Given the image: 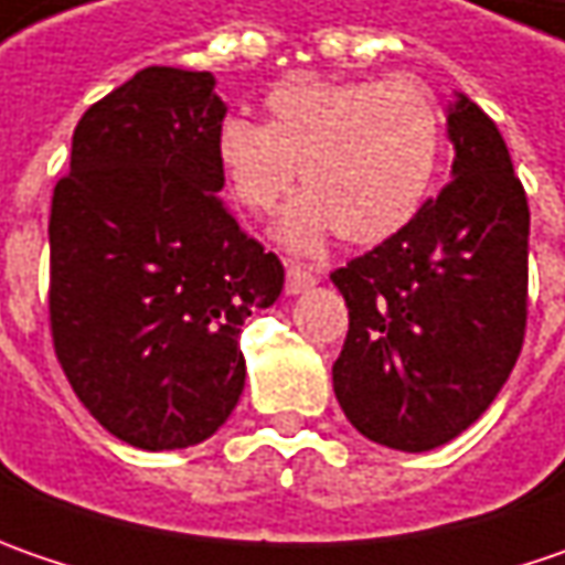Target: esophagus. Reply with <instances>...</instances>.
I'll list each match as a JSON object with an SVG mask.
<instances>
[{
    "label": "esophagus",
    "mask_w": 565,
    "mask_h": 565,
    "mask_svg": "<svg viewBox=\"0 0 565 565\" xmlns=\"http://www.w3.org/2000/svg\"><path fill=\"white\" fill-rule=\"evenodd\" d=\"M317 282V273L311 267H305V264H289V270H286V292L298 295L305 292V289H311Z\"/></svg>",
    "instance_id": "34e87169"
}]
</instances>
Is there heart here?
<instances>
[{
	"label": "heart",
	"mask_w": 565,
	"mask_h": 565,
	"mask_svg": "<svg viewBox=\"0 0 565 565\" xmlns=\"http://www.w3.org/2000/svg\"><path fill=\"white\" fill-rule=\"evenodd\" d=\"M264 106L267 125L228 116L213 153L228 194L254 216L273 213L301 169L308 191L276 223L286 248L311 254L337 228L349 245H377L422 213L446 135L424 81L289 77Z\"/></svg>",
	"instance_id": "1"
}]
</instances>
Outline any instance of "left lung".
Returning <instances> with one entry per match:
<instances>
[{
	"label": "left lung",
	"instance_id": "left-lung-1",
	"mask_svg": "<svg viewBox=\"0 0 565 565\" xmlns=\"http://www.w3.org/2000/svg\"><path fill=\"white\" fill-rule=\"evenodd\" d=\"M452 182L330 273L349 308L333 390L355 430L402 452L449 444L497 399L529 320V198L478 103L456 94Z\"/></svg>",
	"mask_w": 565,
	"mask_h": 565
}]
</instances>
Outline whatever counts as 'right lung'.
Returning <instances> with one entry per match:
<instances>
[{
    "mask_svg": "<svg viewBox=\"0 0 565 565\" xmlns=\"http://www.w3.org/2000/svg\"><path fill=\"white\" fill-rule=\"evenodd\" d=\"M213 87L210 72H138L81 116L53 191L55 359L113 437L150 452L226 424L245 390L242 323L286 279L216 194Z\"/></svg>",
    "mask_w": 565,
    "mask_h": 565,
    "instance_id": "right-lung-1",
    "label": "right lung"
}]
</instances>
